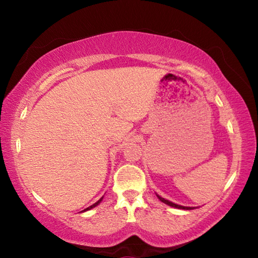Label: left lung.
Segmentation results:
<instances>
[{
  "instance_id": "left-lung-1",
  "label": "left lung",
  "mask_w": 258,
  "mask_h": 258,
  "mask_svg": "<svg viewBox=\"0 0 258 258\" xmlns=\"http://www.w3.org/2000/svg\"><path fill=\"white\" fill-rule=\"evenodd\" d=\"M157 197L159 198L160 202H163L164 204L168 205V206H172V207H175V208H181V209H192L191 207H184V206H180V205H176V204H174V203H172V202H168V200H166V199H164V198H161V197H159V196H157Z\"/></svg>"
}]
</instances>
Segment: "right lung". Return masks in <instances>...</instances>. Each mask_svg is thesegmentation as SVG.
Listing matches in <instances>:
<instances>
[{
	"label": "right lung",
	"mask_w": 258,
	"mask_h": 258,
	"mask_svg": "<svg viewBox=\"0 0 258 258\" xmlns=\"http://www.w3.org/2000/svg\"><path fill=\"white\" fill-rule=\"evenodd\" d=\"M101 200H102V198H100V199L98 200V202H97V203H95V204H93V205H92V206H90V207H87V208H85V209H84V211H89V209H91V208H93V207H95V206H98V205L100 204V202H101Z\"/></svg>",
	"instance_id": "right-lung-1"
}]
</instances>
